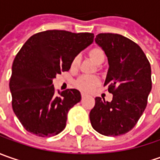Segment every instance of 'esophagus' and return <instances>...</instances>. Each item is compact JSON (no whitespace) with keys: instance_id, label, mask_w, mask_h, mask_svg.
<instances>
[{"instance_id":"esophagus-1","label":"esophagus","mask_w":160,"mask_h":160,"mask_svg":"<svg viewBox=\"0 0 160 160\" xmlns=\"http://www.w3.org/2000/svg\"><path fill=\"white\" fill-rule=\"evenodd\" d=\"M85 94H84V93H82V100H83V99H84V98H85Z\"/></svg>"}]
</instances>
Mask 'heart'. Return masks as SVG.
<instances>
[{
  "mask_svg": "<svg viewBox=\"0 0 160 160\" xmlns=\"http://www.w3.org/2000/svg\"><path fill=\"white\" fill-rule=\"evenodd\" d=\"M88 56L90 58L94 61L97 65H101L105 60V53L103 50L99 47H94L88 52ZM80 62V57L77 55L71 61V68H77ZM100 83V79L95 76H83L79 77L76 82L77 88L83 91L84 92H89L95 88Z\"/></svg>",
  "mask_w": 160,
  "mask_h": 160,
  "instance_id": "1",
  "label": "heart"
}]
</instances>
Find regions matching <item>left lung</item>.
Masks as SVG:
<instances>
[{"mask_svg":"<svg viewBox=\"0 0 160 160\" xmlns=\"http://www.w3.org/2000/svg\"><path fill=\"white\" fill-rule=\"evenodd\" d=\"M96 43L107 55L108 70L104 86L113 94L112 101L95 98L90 112L93 129L106 136L131 131L137 124L151 91V68L137 43L118 34H99Z\"/></svg>","mask_w":160,"mask_h":160,"instance_id":"1","label":"left lung"}]
</instances>
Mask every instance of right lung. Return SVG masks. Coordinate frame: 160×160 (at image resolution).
Here are the masks:
<instances>
[{"instance_id":"obj_1","label":"right lung","mask_w":160,"mask_h":160,"mask_svg":"<svg viewBox=\"0 0 160 160\" xmlns=\"http://www.w3.org/2000/svg\"><path fill=\"white\" fill-rule=\"evenodd\" d=\"M93 37L92 33L47 30L32 35L16 55L9 80L12 108L28 132L51 137L64 130L68 113L81 101V93L67 89L56 94L52 81L69 70L72 59Z\"/></svg>"}]
</instances>
